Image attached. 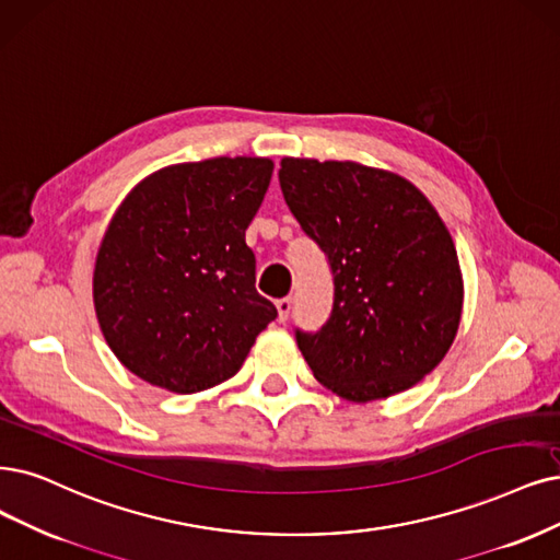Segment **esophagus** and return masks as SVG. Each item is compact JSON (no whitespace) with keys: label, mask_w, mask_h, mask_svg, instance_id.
Here are the masks:
<instances>
[{"label":"esophagus","mask_w":560,"mask_h":560,"mask_svg":"<svg viewBox=\"0 0 560 560\" xmlns=\"http://www.w3.org/2000/svg\"><path fill=\"white\" fill-rule=\"evenodd\" d=\"M291 308H293V300H291V298L277 300V312H279V320H281V323L288 320V314H291Z\"/></svg>","instance_id":"esophagus-1"}]
</instances>
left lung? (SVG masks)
<instances>
[{
    "mask_svg": "<svg viewBox=\"0 0 560 560\" xmlns=\"http://www.w3.org/2000/svg\"><path fill=\"white\" fill-rule=\"evenodd\" d=\"M279 184L335 275L332 316L298 346L320 385L369 404L418 385L457 337L464 277L447 225L406 177L283 156Z\"/></svg>",
    "mask_w": 560,
    "mask_h": 560,
    "instance_id": "obj_1",
    "label": "left lung"
}]
</instances>
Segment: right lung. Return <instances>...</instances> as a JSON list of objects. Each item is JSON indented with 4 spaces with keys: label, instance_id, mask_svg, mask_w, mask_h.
Masks as SVG:
<instances>
[{
    "label": "right lung",
    "instance_id": "1",
    "mask_svg": "<svg viewBox=\"0 0 560 560\" xmlns=\"http://www.w3.org/2000/svg\"><path fill=\"white\" fill-rule=\"evenodd\" d=\"M272 171L262 156L173 163L117 207L94 262V312L144 383L175 395L221 385L277 318L244 240Z\"/></svg>",
    "mask_w": 560,
    "mask_h": 560
}]
</instances>
